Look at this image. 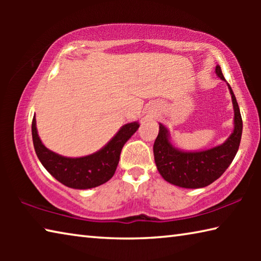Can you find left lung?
Here are the masks:
<instances>
[{
  "label": "left lung",
  "mask_w": 261,
  "mask_h": 261,
  "mask_svg": "<svg viewBox=\"0 0 261 261\" xmlns=\"http://www.w3.org/2000/svg\"><path fill=\"white\" fill-rule=\"evenodd\" d=\"M218 77L226 81L220 65H216ZM233 107V131L223 144L198 152H187L175 147L170 134L163 124H159V135L153 145L154 160L159 173L170 184L185 189L205 188L218 179L230 166L240 147L243 122L235 94L229 84Z\"/></svg>",
  "instance_id": "left-lung-1"
}]
</instances>
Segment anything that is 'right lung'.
I'll list each match as a JSON object with an SVG mask.
<instances>
[{
  "instance_id": "add662e5",
  "label": "right lung",
  "mask_w": 261,
  "mask_h": 261,
  "mask_svg": "<svg viewBox=\"0 0 261 261\" xmlns=\"http://www.w3.org/2000/svg\"><path fill=\"white\" fill-rule=\"evenodd\" d=\"M138 127V122L124 124L98 152L81 158L62 156L48 149L38 135L35 116L32 121V138L39 160L53 177L68 188L86 190L99 187L113 177L123 146Z\"/></svg>"
}]
</instances>
